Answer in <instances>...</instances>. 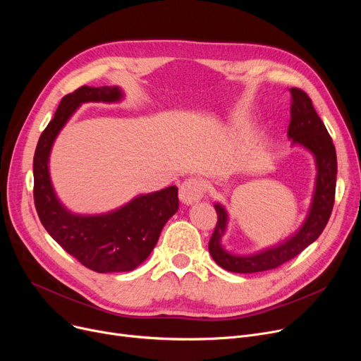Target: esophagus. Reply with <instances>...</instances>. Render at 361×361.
Returning <instances> with one entry per match:
<instances>
[{
    "instance_id": "34e87169",
    "label": "esophagus",
    "mask_w": 361,
    "mask_h": 361,
    "mask_svg": "<svg viewBox=\"0 0 361 361\" xmlns=\"http://www.w3.org/2000/svg\"><path fill=\"white\" fill-rule=\"evenodd\" d=\"M204 185L199 178L190 177L181 183L180 185V200L184 204H193L203 197Z\"/></svg>"
}]
</instances>
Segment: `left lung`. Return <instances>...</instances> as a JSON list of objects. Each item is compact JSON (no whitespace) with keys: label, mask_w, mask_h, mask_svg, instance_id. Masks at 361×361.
Masks as SVG:
<instances>
[{"label":"left lung","mask_w":361,"mask_h":361,"mask_svg":"<svg viewBox=\"0 0 361 361\" xmlns=\"http://www.w3.org/2000/svg\"><path fill=\"white\" fill-rule=\"evenodd\" d=\"M291 121L288 139L309 150L316 164V181L307 216L300 228L271 247L252 255H234L222 245V237L228 226V212L221 203H215L218 224L209 241V253L221 268L235 274H255L281 267L300 255L319 238L329 221L336 185V152L329 133L319 118L307 93L291 87Z\"/></svg>","instance_id":"left-lung-1"}]
</instances>
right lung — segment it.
<instances>
[{"label":"right lung","mask_w":361,"mask_h":361,"mask_svg":"<svg viewBox=\"0 0 361 361\" xmlns=\"http://www.w3.org/2000/svg\"><path fill=\"white\" fill-rule=\"evenodd\" d=\"M118 86H82L66 94L37 142L33 157L36 212L48 234L86 268L99 272L136 269L154 250L166 221L178 211V188L139 195L111 212L80 215L68 211L56 196L49 176L52 145L73 114L86 102H120Z\"/></svg>","instance_id":"1"}]
</instances>
